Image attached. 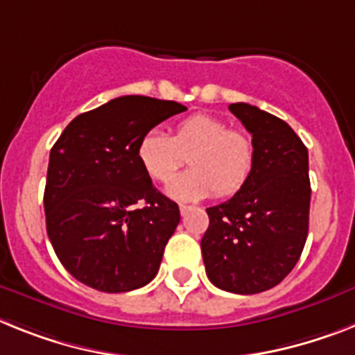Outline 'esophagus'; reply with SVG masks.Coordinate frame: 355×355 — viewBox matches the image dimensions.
<instances>
[{
  "label": "esophagus",
  "instance_id": "esophagus-1",
  "mask_svg": "<svg viewBox=\"0 0 355 355\" xmlns=\"http://www.w3.org/2000/svg\"><path fill=\"white\" fill-rule=\"evenodd\" d=\"M178 209H180V214H182V216H186V214L189 213V211H191V207H189V205L180 204V205H178Z\"/></svg>",
  "mask_w": 355,
  "mask_h": 355
}]
</instances>
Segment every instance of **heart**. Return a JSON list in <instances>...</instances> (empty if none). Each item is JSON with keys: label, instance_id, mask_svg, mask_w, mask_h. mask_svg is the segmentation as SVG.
<instances>
[{"label": "heart", "instance_id": "1", "mask_svg": "<svg viewBox=\"0 0 355 355\" xmlns=\"http://www.w3.org/2000/svg\"><path fill=\"white\" fill-rule=\"evenodd\" d=\"M187 155L191 168L168 184L175 200H200L209 195L233 196L254 169L256 151L251 137L229 130L227 122L195 113L175 124L171 137L150 130L137 144V160L153 182H168Z\"/></svg>", "mask_w": 355, "mask_h": 355}]
</instances>
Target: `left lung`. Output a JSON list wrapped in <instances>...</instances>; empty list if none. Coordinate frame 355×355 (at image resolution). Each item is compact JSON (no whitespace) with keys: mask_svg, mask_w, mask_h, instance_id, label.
I'll list each match as a JSON object with an SVG mask.
<instances>
[{"mask_svg":"<svg viewBox=\"0 0 355 355\" xmlns=\"http://www.w3.org/2000/svg\"><path fill=\"white\" fill-rule=\"evenodd\" d=\"M252 135L256 160L245 186L207 207L202 258L211 284L234 294L276 287L294 269L309 233V151L287 122L247 103L231 104Z\"/></svg>","mask_w":355,"mask_h":355,"instance_id":"1","label":"left lung"}]
</instances>
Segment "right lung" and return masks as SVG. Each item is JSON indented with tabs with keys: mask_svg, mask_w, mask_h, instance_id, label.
<instances>
[{
	"mask_svg": "<svg viewBox=\"0 0 355 355\" xmlns=\"http://www.w3.org/2000/svg\"><path fill=\"white\" fill-rule=\"evenodd\" d=\"M175 101L124 95L77 115L50 151L44 214L62 267L101 293H128L157 276L180 222L137 160L146 132L186 112Z\"/></svg>",
	"mask_w": 355,
	"mask_h": 355,
	"instance_id": "add662e5",
	"label": "right lung"
}]
</instances>
